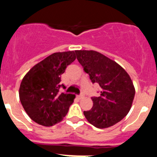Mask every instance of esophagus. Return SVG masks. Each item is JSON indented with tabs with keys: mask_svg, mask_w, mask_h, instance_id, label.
Masks as SVG:
<instances>
[{
	"mask_svg": "<svg viewBox=\"0 0 157 157\" xmlns=\"http://www.w3.org/2000/svg\"><path fill=\"white\" fill-rule=\"evenodd\" d=\"M83 97H84V95H83V94H79V95H77V98H78V99H82Z\"/></svg>",
	"mask_w": 157,
	"mask_h": 157,
	"instance_id": "obj_1",
	"label": "esophagus"
}]
</instances>
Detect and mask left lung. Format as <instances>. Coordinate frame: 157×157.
I'll return each mask as SVG.
<instances>
[{
    "label": "left lung",
    "mask_w": 157,
    "mask_h": 157,
    "mask_svg": "<svg viewBox=\"0 0 157 157\" xmlns=\"http://www.w3.org/2000/svg\"><path fill=\"white\" fill-rule=\"evenodd\" d=\"M76 57L93 83L101 88L100 97H93L92 109L84 116L93 126L107 128L127 115L135 89L130 75L120 65L94 50H76Z\"/></svg>",
    "instance_id": "obj_1"
}]
</instances>
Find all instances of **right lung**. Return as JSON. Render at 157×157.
<instances>
[{
    "mask_svg": "<svg viewBox=\"0 0 157 157\" xmlns=\"http://www.w3.org/2000/svg\"><path fill=\"white\" fill-rule=\"evenodd\" d=\"M74 51L55 52L34 65L23 77L19 100L33 121L51 127L61 121L75 98V94L59 92L61 75L75 59Z\"/></svg>",
    "mask_w": 157,
    "mask_h": 157,
    "instance_id": "add662e5",
    "label": "right lung"
}]
</instances>
